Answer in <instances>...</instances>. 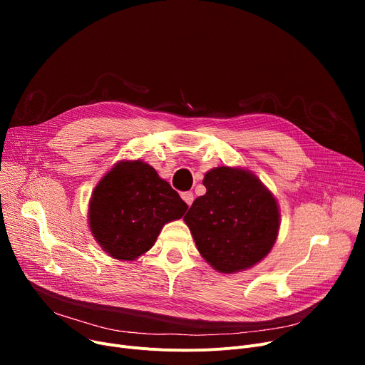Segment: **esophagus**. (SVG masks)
Instances as JSON below:
<instances>
[{
  "mask_svg": "<svg viewBox=\"0 0 365 365\" xmlns=\"http://www.w3.org/2000/svg\"><path fill=\"white\" fill-rule=\"evenodd\" d=\"M182 198H183V201L187 204V205H190L194 202V194L192 192H182Z\"/></svg>",
  "mask_w": 365,
  "mask_h": 365,
  "instance_id": "obj_1",
  "label": "esophagus"
}]
</instances>
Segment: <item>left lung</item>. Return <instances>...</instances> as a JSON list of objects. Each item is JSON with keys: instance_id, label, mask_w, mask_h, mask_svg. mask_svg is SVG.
Here are the masks:
<instances>
[{"instance_id": "obj_1", "label": "left lung", "mask_w": 365, "mask_h": 365, "mask_svg": "<svg viewBox=\"0 0 365 365\" xmlns=\"http://www.w3.org/2000/svg\"><path fill=\"white\" fill-rule=\"evenodd\" d=\"M202 183L205 195L198 197L183 217L198 252L223 274L252 267L277 240V200L253 173L241 168H213Z\"/></svg>"}]
</instances>
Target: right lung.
Segmentation results:
<instances>
[{
    "label": "right lung",
    "mask_w": 365,
    "mask_h": 365,
    "mask_svg": "<svg viewBox=\"0 0 365 365\" xmlns=\"http://www.w3.org/2000/svg\"><path fill=\"white\" fill-rule=\"evenodd\" d=\"M187 204L157 171L142 161L115 165L94 187L91 234L113 259L134 260L155 244L167 222L180 219Z\"/></svg>",
    "instance_id": "1"
}]
</instances>
